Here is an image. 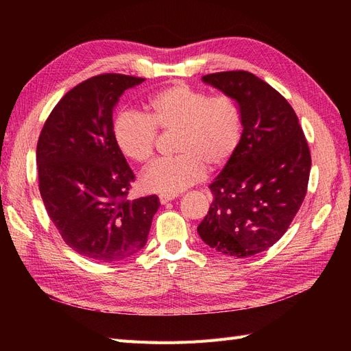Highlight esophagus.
<instances>
[{"instance_id": "esophagus-1", "label": "esophagus", "mask_w": 351, "mask_h": 351, "mask_svg": "<svg viewBox=\"0 0 351 351\" xmlns=\"http://www.w3.org/2000/svg\"><path fill=\"white\" fill-rule=\"evenodd\" d=\"M177 196L178 195H159V202H161L162 205H165V204H168V202L174 200Z\"/></svg>"}]
</instances>
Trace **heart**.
Wrapping results in <instances>:
<instances>
[{
    "instance_id": "heart-1",
    "label": "heart",
    "mask_w": 351,
    "mask_h": 351,
    "mask_svg": "<svg viewBox=\"0 0 351 351\" xmlns=\"http://www.w3.org/2000/svg\"><path fill=\"white\" fill-rule=\"evenodd\" d=\"M159 132H177V156L161 159L145 169L141 184L147 192L177 195L199 183L210 169L224 168L236 155L243 119L228 95L209 97L183 83L154 93L145 114L123 111L112 124L114 141L121 154L136 164H147L155 154Z\"/></svg>"
}]
</instances>
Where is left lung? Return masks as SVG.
I'll return each instance as SVG.
<instances>
[{
    "mask_svg": "<svg viewBox=\"0 0 351 351\" xmlns=\"http://www.w3.org/2000/svg\"><path fill=\"white\" fill-rule=\"evenodd\" d=\"M202 80L237 102L243 136L209 186L214 200L197 232L214 250L247 258L274 246L300 209L312 165L309 145L291 105L254 74L221 71Z\"/></svg>",
    "mask_w": 351,
    "mask_h": 351,
    "instance_id": "left-lung-1",
    "label": "left lung"
}]
</instances>
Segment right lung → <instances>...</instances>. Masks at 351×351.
Listing matches in <instances>:
<instances>
[{"instance_id": "right-lung-1", "label": "right lung", "mask_w": 351, "mask_h": 351, "mask_svg": "<svg viewBox=\"0 0 351 351\" xmlns=\"http://www.w3.org/2000/svg\"><path fill=\"white\" fill-rule=\"evenodd\" d=\"M145 79L104 73L79 83L51 111L38 139L39 192L69 247L97 262L139 252L159 208L156 195L127 199L134 174L112 134L124 90Z\"/></svg>"}]
</instances>
